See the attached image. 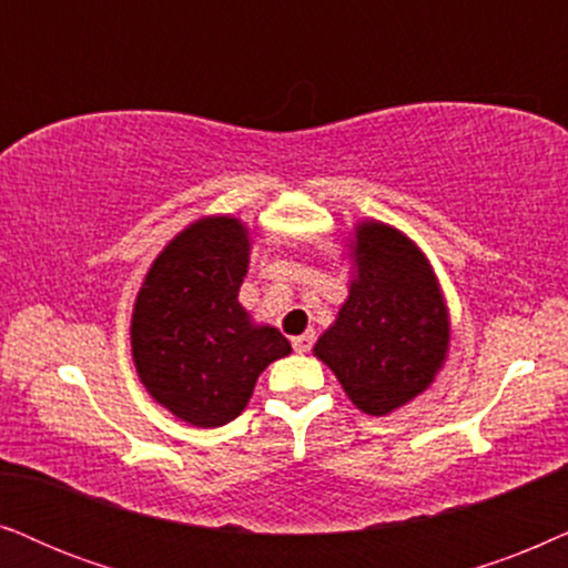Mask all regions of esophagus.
Listing matches in <instances>:
<instances>
[{
    "label": "esophagus",
    "instance_id": "obj_1",
    "mask_svg": "<svg viewBox=\"0 0 568 568\" xmlns=\"http://www.w3.org/2000/svg\"><path fill=\"white\" fill-rule=\"evenodd\" d=\"M314 339H316V335H314V329H308V332H304V335L293 337V347H296V351H298V353H308V351H312Z\"/></svg>",
    "mask_w": 568,
    "mask_h": 568
}]
</instances>
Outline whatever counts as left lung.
I'll return each mask as SVG.
<instances>
[{
	"label": "left lung",
	"mask_w": 568,
	"mask_h": 568,
	"mask_svg": "<svg viewBox=\"0 0 568 568\" xmlns=\"http://www.w3.org/2000/svg\"><path fill=\"white\" fill-rule=\"evenodd\" d=\"M353 280L337 320L316 339L351 403L389 415L423 395L449 353V308L426 254L382 221L355 223Z\"/></svg>",
	"instance_id": "left-lung-1"
}]
</instances>
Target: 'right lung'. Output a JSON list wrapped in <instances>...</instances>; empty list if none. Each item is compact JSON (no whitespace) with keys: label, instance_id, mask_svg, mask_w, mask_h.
<instances>
[{"label":"right lung","instance_id":"right-lung-1","mask_svg":"<svg viewBox=\"0 0 568 568\" xmlns=\"http://www.w3.org/2000/svg\"><path fill=\"white\" fill-rule=\"evenodd\" d=\"M252 231L233 215H205L150 264L132 308V361L148 395L196 428L239 418L254 384L291 343L239 304Z\"/></svg>","mask_w":568,"mask_h":568}]
</instances>
